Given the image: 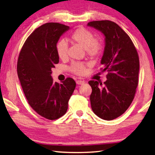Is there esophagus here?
Instances as JSON below:
<instances>
[{"mask_svg":"<svg viewBox=\"0 0 155 155\" xmlns=\"http://www.w3.org/2000/svg\"><path fill=\"white\" fill-rule=\"evenodd\" d=\"M76 83H77V85H83V84L85 83V81L82 80H77L76 81Z\"/></svg>","mask_w":155,"mask_h":155,"instance_id":"1","label":"esophagus"}]
</instances>
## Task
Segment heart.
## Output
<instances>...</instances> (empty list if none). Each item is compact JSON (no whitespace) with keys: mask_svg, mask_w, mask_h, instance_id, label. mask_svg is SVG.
<instances>
[{"mask_svg":"<svg viewBox=\"0 0 155 155\" xmlns=\"http://www.w3.org/2000/svg\"><path fill=\"white\" fill-rule=\"evenodd\" d=\"M69 39L74 43L80 45L85 48L87 54L91 58H96L100 55L102 51L103 45L99 38H94V34L91 31L84 28L76 29L69 36ZM56 52L61 60H64L68 53V45L64 40L58 41L56 44ZM89 64L74 61L69 67L70 72L78 75H83L86 72Z\"/></svg>","mask_w":155,"mask_h":155,"instance_id":"1","label":"heart"}]
</instances>
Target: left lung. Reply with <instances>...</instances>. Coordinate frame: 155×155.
<instances>
[{
  "label": "left lung",
  "mask_w": 155,
  "mask_h": 155,
  "mask_svg": "<svg viewBox=\"0 0 155 155\" xmlns=\"http://www.w3.org/2000/svg\"><path fill=\"white\" fill-rule=\"evenodd\" d=\"M87 25L105 36L106 46L101 60L104 68L101 70L108 72L103 87L98 86L96 81H89L92 88L91 108L101 119L111 120L124 113L134 100L138 85L139 56L130 37L116 23L101 20Z\"/></svg>",
  "instance_id": "left-lung-1"
}]
</instances>
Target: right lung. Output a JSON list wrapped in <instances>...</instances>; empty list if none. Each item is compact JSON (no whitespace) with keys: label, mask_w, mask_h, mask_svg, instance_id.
I'll return each instance as SVG.
<instances>
[{"label":"right lung","mask_w":155,"mask_h":155,"mask_svg":"<svg viewBox=\"0 0 155 155\" xmlns=\"http://www.w3.org/2000/svg\"><path fill=\"white\" fill-rule=\"evenodd\" d=\"M69 26L51 22L42 25L28 37L19 54L17 71L28 102L35 112L49 120L66 114L76 83L66 78L54 82L51 68L59 62L56 44Z\"/></svg>","instance_id":"add662e5"}]
</instances>
